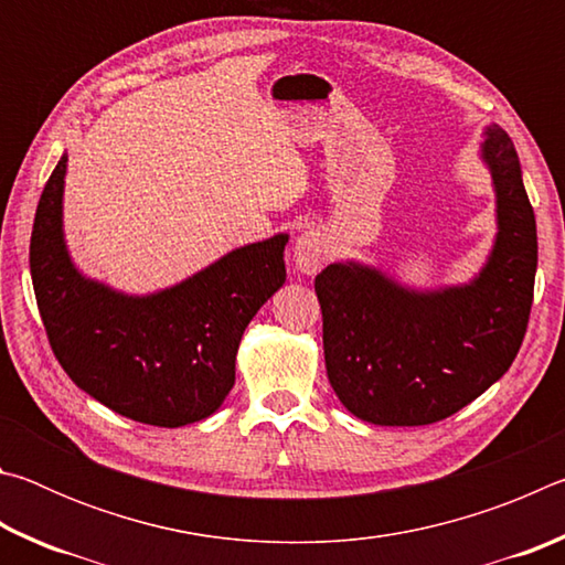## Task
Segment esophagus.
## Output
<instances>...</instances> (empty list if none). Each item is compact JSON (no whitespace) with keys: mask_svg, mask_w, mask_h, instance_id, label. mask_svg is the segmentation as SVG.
<instances>
[{"mask_svg":"<svg viewBox=\"0 0 565 565\" xmlns=\"http://www.w3.org/2000/svg\"><path fill=\"white\" fill-rule=\"evenodd\" d=\"M329 242L321 232H303L294 244V266L296 271H301L306 276L317 274L323 264L329 259Z\"/></svg>","mask_w":565,"mask_h":565,"instance_id":"34e87169","label":"esophagus"}]
</instances>
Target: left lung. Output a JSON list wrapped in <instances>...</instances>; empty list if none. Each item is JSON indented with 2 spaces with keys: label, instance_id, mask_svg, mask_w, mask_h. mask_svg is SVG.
Instances as JSON below:
<instances>
[{
  "label": "left lung",
  "instance_id": "8db88e82",
  "mask_svg": "<svg viewBox=\"0 0 565 565\" xmlns=\"http://www.w3.org/2000/svg\"><path fill=\"white\" fill-rule=\"evenodd\" d=\"M495 232L471 281L411 289L376 266L329 264L317 276L331 388L376 426H426L471 404L521 349L533 303L539 238L521 161L499 124L486 127Z\"/></svg>",
  "mask_w": 565,
  "mask_h": 565
}]
</instances>
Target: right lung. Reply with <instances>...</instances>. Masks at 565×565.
Listing matches in <instances>:
<instances>
[{
    "label": "right lung",
    "mask_w": 565,
    "mask_h": 565,
    "mask_svg": "<svg viewBox=\"0 0 565 565\" xmlns=\"http://www.w3.org/2000/svg\"><path fill=\"white\" fill-rule=\"evenodd\" d=\"M64 177L66 154L42 191L30 244L56 361L92 398L139 424L179 428L209 418L234 386L244 329L286 281L289 234L234 248L169 289L124 294L74 266Z\"/></svg>",
    "instance_id": "right-lung-1"
}]
</instances>
